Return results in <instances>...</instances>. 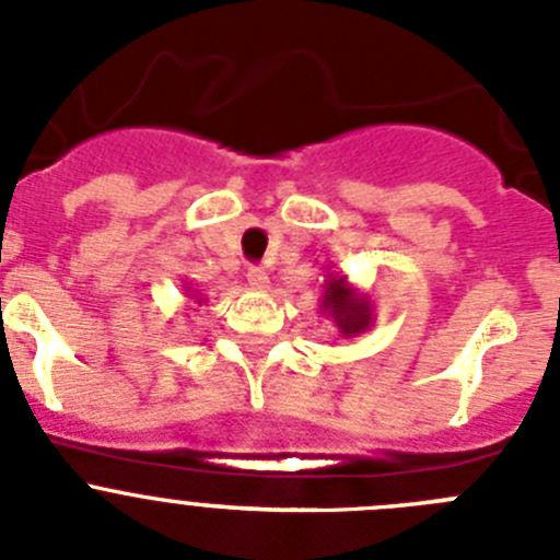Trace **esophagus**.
I'll use <instances>...</instances> for the list:
<instances>
[{"label": "esophagus", "instance_id": "esophagus-1", "mask_svg": "<svg viewBox=\"0 0 560 560\" xmlns=\"http://www.w3.org/2000/svg\"><path fill=\"white\" fill-rule=\"evenodd\" d=\"M246 280H249L252 289H257V291L269 289V271H266L264 266H252V269L246 271Z\"/></svg>", "mask_w": 560, "mask_h": 560}]
</instances>
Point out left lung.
Returning a JSON list of instances; mask_svg holds the SVG:
<instances>
[{
  "label": "left lung",
  "mask_w": 560,
  "mask_h": 560,
  "mask_svg": "<svg viewBox=\"0 0 560 560\" xmlns=\"http://www.w3.org/2000/svg\"><path fill=\"white\" fill-rule=\"evenodd\" d=\"M319 311L330 316L336 334L341 339H353L364 330L373 328V303L364 291L355 289L348 275H325L323 296H319Z\"/></svg>",
  "instance_id": "obj_1"
}]
</instances>
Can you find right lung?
Wrapping results in <instances>:
<instances>
[{
  "label": "right lung",
  "mask_w": 560,
  "mask_h": 560,
  "mask_svg": "<svg viewBox=\"0 0 560 560\" xmlns=\"http://www.w3.org/2000/svg\"><path fill=\"white\" fill-rule=\"evenodd\" d=\"M187 291H190V289H187ZM187 296H190V300H192V303H205V300H201V296H196V294H187Z\"/></svg>",
  "instance_id": "1"
}]
</instances>
